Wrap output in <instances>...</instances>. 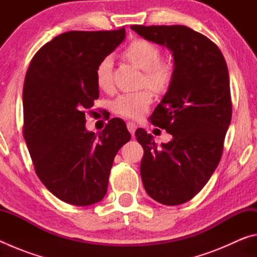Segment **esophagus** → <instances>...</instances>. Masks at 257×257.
Listing matches in <instances>:
<instances>
[{"label":"esophagus","mask_w":257,"mask_h":257,"mask_svg":"<svg viewBox=\"0 0 257 257\" xmlns=\"http://www.w3.org/2000/svg\"><path fill=\"white\" fill-rule=\"evenodd\" d=\"M127 128H128V130L130 132V134L134 135L135 132H136V129H137V124L135 123V122H128L127 123Z\"/></svg>","instance_id":"esophagus-1"}]
</instances>
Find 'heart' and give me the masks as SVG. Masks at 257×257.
Instances as JSON below:
<instances>
[{"instance_id": "obj_1", "label": "heart", "mask_w": 257, "mask_h": 257, "mask_svg": "<svg viewBox=\"0 0 257 257\" xmlns=\"http://www.w3.org/2000/svg\"><path fill=\"white\" fill-rule=\"evenodd\" d=\"M123 55L144 71L143 82L155 93H164L170 87L175 67L171 61L161 59L160 47L146 40H135L123 50ZM95 81L98 88L107 90L112 86V59L105 56L95 68ZM153 95L150 89L120 94L111 103L112 111L120 116L139 119L149 110Z\"/></svg>"}]
</instances>
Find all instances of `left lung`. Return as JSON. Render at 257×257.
<instances>
[{
  "mask_svg": "<svg viewBox=\"0 0 257 257\" xmlns=\"http://www.w3.org/2000/svg\"><path fill=\"white\" fill-rule=\"evenodd\" d=\"M172 52L175 75L151 122L172 135L160 147L144 129L141 176L146 193L164 205L190 201L210 180L223 152L232 115L228 67L219 47L186 26H130Z\"/></svg>",
  "mask_w": 257,
  "mask_h": 257,
  "instance_id": "obj_1",
  "label": "left lung"
}]
</instances>
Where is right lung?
Instances as JSON below:
<instances>
[{"instance_id":"obj_1","label":"right lung","mask_w":257,"mask_h":257,"mask_svg":"<svg viewBox=\"0 0 257 257\" xmlns=\"http://www.w3.org/2000/svg\"><path fill=\"white\" fill-rule=\"evenodd\" d=\"M125 36L68 32L42 46L26 73L24 137L37 177L54 196L77 206L105 196L114 156L130 133L113 118L101 133L87 132L85 112L99 96L95 68Z\"/></svg>"}]
</instances>
